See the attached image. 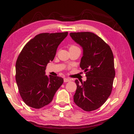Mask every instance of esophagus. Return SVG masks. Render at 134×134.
<instances>
[{
	"label": "esophagus",
	"mask_w": 134,
	"mask_h": 134,
	"mask_svg": "<svg viewBox=\"0 0 134 134\" xmlns=\"http://www.w3.org/2000/svg\"><path fill=\"white\" fill-rule=\"evenodd\" d=\"M71 81V79H69V78H64V81L65 83H67V82H69V81Z\"/></svg>",
	"instance_id": "34e87169"
}]
</instances>
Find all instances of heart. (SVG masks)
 I'll return each mask as SVG.
<instances>
[{"mask_svg": "<svg viewBox=\"0 0 134 134\" xmlns=\"http://www.w3.org/2000/svg\"><path fill=\"white\" fill-rule=\"evenodd\" d=\"M76 47H77L75 46V45H71V46H70V47L69 49H70V48H76Z\"/></svg>", "mask_w": 134, "mask_h": 134, "instance_id": "obj_1", "label": "heart"}]
</instances>
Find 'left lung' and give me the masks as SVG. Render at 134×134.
Listing matches in <instances>:
<instances>
[{
	"label": "left lung",
	"mask_w": 134,
	"mask_h": 134,
	"mask_svg": "<svg viewBox=\"0 0 134 134\" xmlns=\"http://www.w3.org/2000/svg\"><path fill=\"white\" fill-rule=\"evenodd\" d=\"M72 39L83 49L80 66L85 70L87 80H76L74 103L90 112L99 108L111 94L115 76L114 59L109 45L94 33L71 32Z\"/></svg>",
	"instance_id": "obj_1"
}]
</instances>
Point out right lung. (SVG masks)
Listing matches in <instances>:
<instances>
[{"label": "right lung", "instance_id": "add662e5", "mask_svg": "<svg viewBox=\"0 0 134 134\" xmlns=\"http://www.w3.org/2000/svg\"><path fill=\"white\" fill-rule=\"evenodd\" d=\"M68 32L41 33L26 43L16 63L15 78L19 94L27 105L40 109L53 100L63 79L45 75L46 66L55 55Z\"/></svg>", "mask_w": 134, "mask_h": 134}]
</instances>
